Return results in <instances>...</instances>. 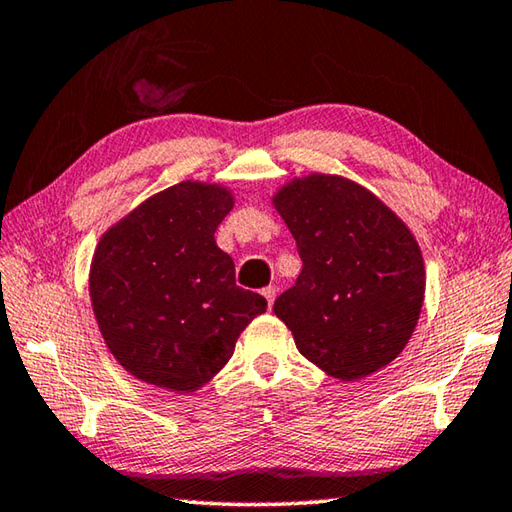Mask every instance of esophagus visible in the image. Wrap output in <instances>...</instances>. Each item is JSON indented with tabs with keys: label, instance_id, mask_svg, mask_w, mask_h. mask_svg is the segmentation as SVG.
Listing matches in <instances>:
<instances>
[{
	"label": "esophagus",
	"instance_id": "esophagus-1",
	"mask_svg": "<svg viewBox=\"0 0 512 512\" xmlns=\"http://www.w3.org/2000/svg\"><path fill=\"white\" fill-rule=\"evenodd\" d=\"M262 296L266 298V302H268V307H273V302H275V296H277V289H275V287H266V289H262Z\"/></svg>",
	"mask_w": 512,
	"mask_h": 512
}]
</instances>
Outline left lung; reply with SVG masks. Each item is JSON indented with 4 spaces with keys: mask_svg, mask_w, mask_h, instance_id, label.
Segmentation results:
<instances>
[{
    "mask_svg": "<svg viewBox=\"0 0 512 512\" xmlns=\"http://www.w3.org/2000/svg\"><path fill=\"white\" fill-rule=\"evenodd\" d=\"M302 259L273 311L302 357L357 381L409 343L424 302V262L391 207L343 176L309 173L273 196Z\"/></svg>",
    "mask_w": 512,
    "mask_h": 512,
    "instance_id": "8db88e82",
    "label": "left lung"
}]
</instances>
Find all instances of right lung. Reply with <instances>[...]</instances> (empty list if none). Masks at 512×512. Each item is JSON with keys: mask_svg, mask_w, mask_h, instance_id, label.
<instances>
[{"mask_svg": "<svg viewBox=\"0 0 512 512\" xmlns=\"http://www.w3.org/2000/svg\"><path fill=\"white\" fill-rule=\"evenodd\" d=\"M235 205L228 187L185 180L146 198L103 232L90 300L103 341L126 372L194 393L235 352L266 300L235 284L214 232Z\"/></svg>", "mask_w": 512, "mask_h": 512, "instance_id": "right-lung-1", "label": "right lung"}]
</instances>
